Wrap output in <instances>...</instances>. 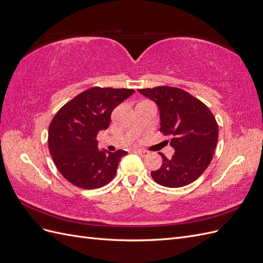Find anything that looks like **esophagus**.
<instances>
[{
	"mask_svg": "<svg viewBox=\"0 0 263 263\" xmlns=\"http://www.w3.org/2000/svg\"><path fill=\"white\" fill-rule=\"evenodd\" d=\"M136 151V153L138 154V155H140L141 157H147L148 155H149V151H147V150H141V149H137V150H135Z\"/></svg>",
	"mask_w": 263,
	"mask_h": 263,
	"instance_id": "34e87169",
	"label": "esophagus"
}]
</instances>
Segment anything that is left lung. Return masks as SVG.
Segmentation results:
<instances>
[{"instance_id": "obj_1", "label": "left lung", "mask_w": 263, "mask_h": 263, "mask_svg": "<svg viewBox=\"0 0 263 263\" xmlns=\"http://www.w3.org/2000/svg\"><path fill=\"white\" fill-rule=\"evenodd\" d=\"M153 100L160 112V132L171 136V159L162 157L160 169L151 177L162 186L181 187L194 182L208 169L217 145L218 125L203 102L172 86L139 89ZM168 142V140H166Z\"/></svg>"}]
</instances>
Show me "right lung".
<instances>
[{
  "label": "right lung",
  "instance_id": "obj_1",
  "mask_svg": "<svg viewBox=\"0 0 263 263\" xmlns=\"http://www.w3.org/2000/svg\"><path fill=\"white\" fill-rule=\"evenodd\" d=\"M133 89L95 86L78 94L54 115L48 129L52 160L73 185L93 190L106 185L117 172L125 150H99L97 136L107 129L110 114L129 98Z\"/></svg>",
  "mask_w": 263,
  "mask_h": 263
}]
</instances>
